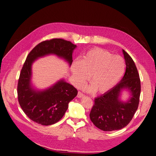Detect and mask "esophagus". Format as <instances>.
I'll return each mask as SVG.
<instances>
[{
	"mask_svg": "<svg viewBox=\"0 0 156 156\" xmlns=\"http://www.w3.org/2000/svg\"><path fill=\"white\" fill-rule=\"evenodd\" d=\"M84 96V94L82 93V92H80V91H79L78 92V94H77V98H82V97H83Z\"/></svg>",
	"mask_w": 156,
	"mask_h": 156,
	"instance_id": "1",
	"label": "esophagus"
}]
</instances>
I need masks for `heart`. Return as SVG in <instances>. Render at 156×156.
Segmentation results:
<instances>
[{"label": "heart", "instance_id": "obj_1", "mask_svg": "<svg viewBox=\"0 0 156 156\" xmlns=\"http://www.w3.org/2000/svg\"><path fill=\"white\" fill-rule=\"evenodd\" d=\"M125 62L120 56H113L106 50L94 48L86 53L80 60L72 63V73L75 84L80 86L90 76L91 84L85 86L90 93H103L112 89L122 79Z\"/></svg>", "mask_w": 156, "mask_h": 156}]
</instances>
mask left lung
<instances>
[{
  "instance_id": "8db88e82",
  "label": "left lung",
  "mask_w": 156,
  "mask_h": 156,
  "mask_svg": "<svg viewBox=\"0 0 156 156\" xmlns=\"http://www.w3.org/2000/svg\"><path fill=\"white\" fill-rule=\"evenodd\" d=\"M126 70L121 81L112 89L94 99L89 114L90 119L98 129L103 131L120 130L129 124L138 108L140 95V80L132 57L124 50ZM124 89L131 93L126 102L120 100Z\"/></svg>"
}]
</instances>
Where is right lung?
Here are the masks:
<instances>
[{
	"instance_id": "obj_1",
	"label": "right lung",
	"mask_w": 156,
	"mask_h": 156,
	"mask_svg": "<svg viewBox=\"0 0 156 156\" xmlns=\"http://www.w3.org/2000/svg\"><path fill=\"white\" fill-rule=\"evenodd\" d=\"M76 47L69 41L55 38L41 42L27 56L18 80L17 96L23 112L33 122L45 126L57 123L78 92L63 79L45 90H36L31 83L33 63L40 57L53 54L65 59L70 66Z\"/></svg>"
}]
</instances>
